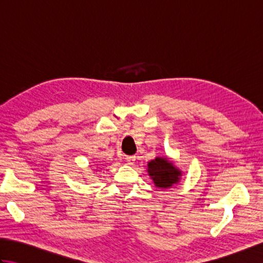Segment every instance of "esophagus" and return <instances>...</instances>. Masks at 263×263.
<instances>
[{"instance_id": "obj_1", "label": "esophagus", "mask_w": 263, "mask_h": 263, "mask_svg": "<svg viewBox=\"0 0 263 263\" xmlns=\"http://www.w3.org/2000/svg\"><path fill=\"white\" fill-rule=\"evenodd\" d=\"M125 159H126V163L128 165H133V164H135L137 157H136V156H126Z\"/></svg>"}]
</instances>
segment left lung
Segmentation results:
<instances>
[{"instance_id":"8db88e82","label":"left lung","mask_w":263,"mask_h":263,"mask_svg":"<svg viewBox=\"0 0 263 263\" xmlns=\"http://www.w3.org/2000/svg\"><path fill=\"white\" fill-rule=\"evenodd\" d=\"M148 173L158 187H170L177 183L181 176V172L171 161L159 157L149 161Z\"/></svg>"}]
</instances>
